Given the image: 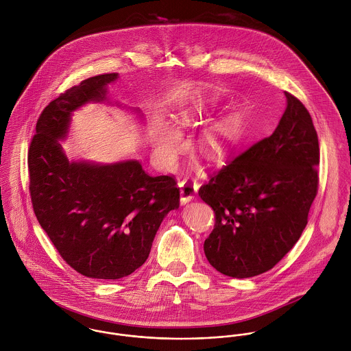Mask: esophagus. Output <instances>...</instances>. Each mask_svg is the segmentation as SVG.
Listing matches in <instances>:
<instances>
[{"instance_id":"obj_1","label":"esophagus","mask_w":351,"mask_h":351,"mask_svg":"<svg viewBox=\"0 0 351 351\" xmlns=\"http://www.w3.org/2000/svg\"><path fill=\"white\" fill-rule=\"evenodd\" d=\"M199 185L192 181L185 178L184 181L180 182V195H181V204H186L189 201L193 200L197 196Z\"/></svg>"}]
</instances>
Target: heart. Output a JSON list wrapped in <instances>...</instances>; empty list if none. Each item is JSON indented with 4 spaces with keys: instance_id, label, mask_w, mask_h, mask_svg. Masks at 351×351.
I'll return each mask as SVG.
<instances>
[{
    "instance_id": "b5f03b06",
    "label": "heart",
    "mask_w": 351,
    "mask_h": 351,
    "mask_svg": "<svg viewBox=\"0 0 351 351\" xmlns=\"http://www.w3.org/2000/svg\"><path fill=\"white\" fill-rule=\"evenodd\" d=\"M195 120V113L184 110L178 114L177 123L181 127L191 125ZM241 136V127L237 120L226 119L209 127L201 141V150L210 158L223 156L227 151L238 142ZM181 135L171 125L163 124L155 138V149L163 162L170 163L174 160L178 150L181 149Z\"/></svg>"
}]
</instances>
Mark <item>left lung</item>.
I'll return each instance as SVG.
<instances>
[{
  "mask_svg": "<svg viewBox=\"0 0 351 351\" xmlns=\"http://www.w3.org/2000/svg\"><path fill=\"white\" fill-rule=\"evenodd\" d=\"M285 97L274 132L199 191L216 216L205 256L228 277L249 278L274 267L300 239L317 193L316 130L301 101L287 92Z\"/></svg>",
  "mask_w": 351,
  "mask_h": 351,
  "instance_id": "1",
  "label": "left lung"
}]
</instances>
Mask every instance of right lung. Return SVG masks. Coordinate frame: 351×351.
I'll use <instances>...</instances> for the list:
<instances>
[{
  "label": "right lung",
  "instance_id": "1",
  "mask_svg": "<svg viewBox=\"0 0 351 351\" xmlns=\"http://www.w3.org/2000/svg\"><path fill=\"white\" fill-rule=\"evenodd\" d=\"M117 78V73L88 78L51 101L28 151L29 193L42 228L74 270L108 281L146 262L162 220L180 206L174 178L151 177L136 159L70 160L62 149L73 113L106 100L108 85Z\"/></svg>",
  "mask_w": 351,
  "mask_h": 351
}]
</instances>
